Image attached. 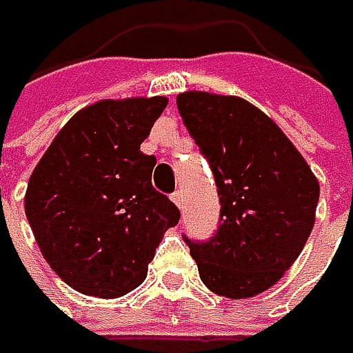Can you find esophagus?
I'll return each instance as SVG.
<instances>
[{
  "instance_id": "esophagus-1",
  "label": "esophagus",
  "mask_w": 353,
  "mask_h": 353,
  "mask_svg": "<svg viewBox=\"0 0 353 353\" xmlns=\"http://www.w3.org/2000/svg\"><path fill=\"white\" fill-rule=\"evenodd\" d=\"M172 200L176 202L177 208H183V198H181V192H179V190H176V192L172 194Z\"/></svg>"
}]
</instances>
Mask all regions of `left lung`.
Here are the masks:
<instances>
[{"mask_svg": "<svg viewBox=\"0 0 353 353\" xmlns=\"http://www.w3.org/2000/svg\"><path fill=\"white\" fill-rule=\"evenodd\" d=\"M177 110L221 200L216 233L183 241L204 286L227 299H251L301 255L315 225L317 177L280 126L241 98L185 92Z\"/></svg>", "mask_w": 353, "mask_h": 353, "instance_id": "1", "label": "left lung"}]
</instances>
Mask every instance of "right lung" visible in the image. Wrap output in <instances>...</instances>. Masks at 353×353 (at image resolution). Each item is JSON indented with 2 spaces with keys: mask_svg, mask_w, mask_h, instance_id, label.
I'll use <instances>...</instances> for the list:
<instances>
[{
  "mask_svg": "<svg viewBox=\"0 0 353 353\" xmlns=\"http://www.w3.org/2000/svg\"><path fill=\"white\" fill-rule=\"evenodd\" d=\"M168 98L102 100L79 110L30 176L24 208L54 274L81 294L118 299L147 278L155 247L179 221L141 151Z\"/></svg>",
  "mask_w": 353,
  "mask_h": 353,
  "instance_id": "add662e5",
  "label": "right lung"
}]
</instances>
